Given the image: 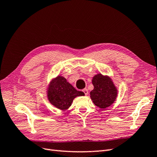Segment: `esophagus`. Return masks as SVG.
Here are the masks:
<instances>
[{"instance_id": "obj_1", "label": "esophagus", "mask_w": 157, "mask_h": 157, "mask_svg": "<svg viewBox=\"0 0 157 157\" xmlns=\"http://www.w3.org/2000/svg\"><path fill=\"white\" fill-rule=\"evenodd\" d=\"M82 92L84 93L85 95H88V91L87 89H84V90H82Z\"/></svg>"}]
</instances>
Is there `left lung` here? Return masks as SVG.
<instances>
[{"instance_id":"8db88e82","label":"left lung","mask_w":157,"mask_h":157,"mask_svg":"<svg viewBox=\"0 0 157 157\" xmlns=\"http://www.w3.org/2000/svg\"><path fill=\"white\" fill-rule=\"evenodd\" d=\"M92 84L94 90L90 92V98L95 105L102 109L112 105L117 96V90L111 78L98 74L93 77Z\"/></svg>"}]
</instances>
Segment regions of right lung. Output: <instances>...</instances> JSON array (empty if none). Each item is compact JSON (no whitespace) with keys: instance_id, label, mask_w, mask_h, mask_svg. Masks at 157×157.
<instances>
[{"instance_id":"obj_1","label":"right lung","mask_w":157,"mask_h":157,"mask_svg":"<svg viewBox=\"0 0 157 157\" xmlns=\"http://www.w3.org/2000/svg\"><path fill=\"white\" fill-rule=\"evenodd\" d=\"M49 101L60 110H66L77 96H84V92L77 91L65 78L58 76L50 83L47 91Z\"/></svg>"}]
</instances>
